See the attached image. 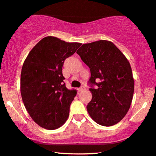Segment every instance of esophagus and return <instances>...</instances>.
<instances>
[{"label": "esophagus", "instance_id": "34e87169", "mask_svg": "<svg viewBox=\"0 0 156 156\" xmlns=\"http://www.w3.org/2000/svg\"><path fill=\"white\" fill-rule=\"evenodd\" d=\"M84 89H85V87L84 86H81V87H79V88H78V92H81V91H83Z\"/></svg>", "mask_w": 156, "mask_h": 156}]
</instances>
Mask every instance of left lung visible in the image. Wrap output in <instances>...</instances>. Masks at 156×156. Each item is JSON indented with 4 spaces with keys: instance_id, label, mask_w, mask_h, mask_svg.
Segmentation results:
<instances>
[{
    "instance_id": "8db88e82",
    "label": "left lung",
    "mask_w": 156,
    "mask_h": 156,
    "mask_svg": "<svg viewBox=\"0 0 156 156\" xmlns=\"http://www.w3.org/2000/svg\"><path fill=\"white\" fill-rule=\"evenodd\" d=\"M76 53L90 71L88 84L93 98L87 105L90 116L102 126L117 124L130 108L134 90L129 61L106 40L85 44Z\"/></svg>"
}]
</instances>
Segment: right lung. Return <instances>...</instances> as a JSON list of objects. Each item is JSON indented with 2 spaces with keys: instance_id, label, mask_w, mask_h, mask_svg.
<instances>
[{
  "instance_id": "add662e5",
  "label": "right lung",
  "mask_w": 156,
  "mask_h": 156,
  "mask_svg": "<svg viewBox=\"0 0 156 156\" xmlns=\"http://www.w3.org/2000/svg\"><path fill=\"white\" fill-rule=\"evenodd\" d=\"M80 45L46 37L34 46L23 63L22 98L30 117L42 128L58 129L69 117L76 91L66 87L62 67Z\"/></svg>"
}]
</instances>
